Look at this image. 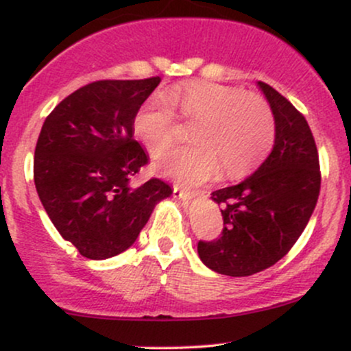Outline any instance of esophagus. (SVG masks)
Instances as JSON below:
<instances>
[{
  "label": "esophagus",
  "mask_w": 351,
  "mask_h": 351,
  "mask_svg": "<svg viewBox=\"0 0 351 351\" xmlns=\"http://www.w3.org/2000/svg\"><path fill=\"white\" fill-rule=\"evenodd\" d=\"M198 195H203V191H191V189L180 188L178 184H175V186H173V196H175V198L191 199V198H195V196H198Z\"/></svg>",
  "instance_id": "1"
}]
</instances>
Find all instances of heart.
Returning <instances> with one entry per match:
<instances>
[{"label":"heart","instance_id":"heart-1","mask_svg":"<svg viewBox=\"0 0 351 351\" xmlns=\"http://www.w3.org/2000/svg\"><path fill=\"white\" fill-rule=\"evenodd\" d=\"M173 110L195 120L189 130L195 143L163 153L155 170L181 184L206 181L221 165L224 175H244L267 156L276 138L272 110L263 97L224 84L186 82L152 95L136 110L134 132L150 155L171 143Z\"/></svg>","mask_w":351,"mask_h":351}]
</instances>
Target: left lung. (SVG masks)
I'll return each mask as SVG.
<instances>
[{"label":"left lung","mask_w":351,"mask_h":351,"mask_svg":"<svg viewBox=\"0 0 351 351\" xmlns=\"http://www.w3.org/2000/svg\"><path fill=\"white\" fill-rule=\"evenodd\" d=\"M259 87L276 122L274 148L249 178L213 191L223 206V232L198 243L201 261L231 277L264 271L291 251L320 193L318 152L307 120L269 84Z\"/></svg>","instance_id":"1"}]
</instances>
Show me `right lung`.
Here are the masks:
<instances>
[{"label":"right lung","instance_id":"right-lung-1","mask_svg":"<svg viewBox=\"0 0 351 351\" xmlns=\"http://www.w3.org/2000/svg\"><path fill=\"white\" fill-rule=\"evenodd\" d=\"M160 80H95L44 120L34 150L36 191L59 234L87 259L130 247L155 204L173 193L160 178L130 188L148 163L134 138V119Z\"/></svg>","mask_w":351,"mask_h":351}]
</instances>
